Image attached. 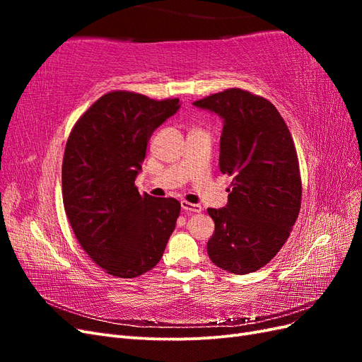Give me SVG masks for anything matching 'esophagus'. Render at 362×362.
<instances>
[{
	"mask_svg": "<svg viewBox=\"0 0 362 362\" xmlns=\"http://www.w3.org/2000/svg\"><path fill=\"white\" fill-rule=\"evenodd\" d=\"M181 206L184 211L187 213H201L202 211V206L198 205V204H190L187 201H181Z\"/></svg>",
	"mask_w": 362,
	"mask_h": 362,
	"instance_id": "obj_1",
	"label": "esophagus"
}]
</instances>
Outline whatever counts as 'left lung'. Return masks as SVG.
<instances>
[{
  "label": "left lung",
  "instance_id": "left-lung-1",
  "mask_svg": "<svg viewBox=\"0 0 362 362\" xmlns=\"http://www.w3.org/2000/svg\"><path fill=\"white\" fill-rule=\"evenodd\" d=\"M223 120L218 168L233 177L223 208H208L206 243L217 267L246 275L266 266L287 242L299 216L302 182L288 127L276 107L242 89L194 101Z\"/></svg>",
  "mask_w": 362,
  "mask_h": 362
}]
</instances>
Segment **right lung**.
<instances>
[{"label": "right lung", "mask_w": 362, "mask_h": 362, "mask_svg": "<svg viewBox=\"0 0 362 362\" xmlns=\"http://www.w3.org/2000/svg\"><path fill=\"white\" fill-rule=\"evenodd\" d=\"M175 100L133 92L101 96L75 124L64 149V211L81 247L108 275L136 278L157 266L181 204L140 194L134 181L152 133L180 110Z\"/></svg>", "instance_id": "1"}]
</instances>
